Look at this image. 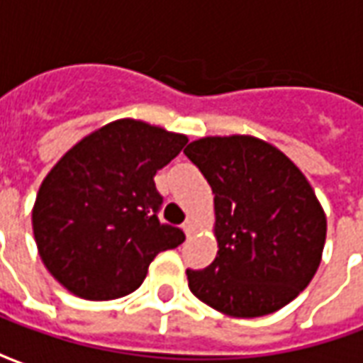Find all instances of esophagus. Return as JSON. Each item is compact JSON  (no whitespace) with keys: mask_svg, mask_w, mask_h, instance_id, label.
<instances>
[{"mask_svg":"<svg viewBox=\"0 0 363 363\" xmlns=\"http://www.w3.org/2000/svg\"><path fill=\"white\" fill-rule=\"evenodd\" d=\"M194 229H196V228H194V223H192L190 220H186L184 223H182V231L186 233V237L192 235V233H194Z\"/></svg>","mask_w":363,"mask_h":363,"instance_id":"34e87169","label":"esophagus"}]
</instances>
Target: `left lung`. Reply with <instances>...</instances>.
Segmentation results:
<instances>
[{"instance_id": "8db88e82", "label": "left lung", "mask_w": 363, "mask_h": 363, "mask_svg": "<svg viewBox=\"0 0 363 363\" xmlns=\"http://www.w3.org/2000/svg\"><path fill=\"white\" fill-rule=\"evenodd\" d=\"M213 192L218 255L186 270L194 296L229 317L252 319L296 299L320 264L327 218L303 173L252 135L186 145Z\"/></svg>"}]
</instances>
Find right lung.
Returning a JSON list of instances; mask_svg holds the SVG:
<instances>
[{"label": "right lung", "mask_w": 363, "mask_h": 363, "mask_svg": "<svg viewBox=\"0 0 363 363\" xmlns=\"http://www.w3.org/2000/svg\"><path fill=\"white\" fill-rule=\"evenodd\" d=\"M189 138L122 118L75 143L40 184L33 231L44 267L74 296L106 301L142 286L151 260L184 241L161 223L153 177Z\"/></svg>", "instance_id": "add662e5"}]
</instances>
